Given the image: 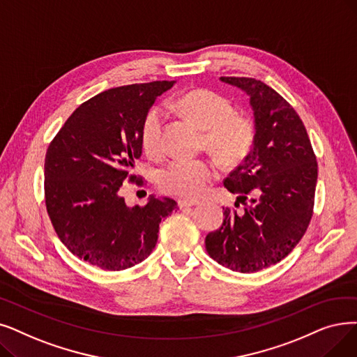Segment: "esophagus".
<instances>
[{"instance_id": "esophagus-1", "label": "esophagus", "mask_w": 357, "mask_h": 357, "mask_svg": "<svg viewBox=\"0 0 357 357\" xmlns=\"http://www.w3.org/2000/svg\"><path fill=\"white\" fill-rule=\"evenodd\" d=\"M178 204L181 208H187V207H194V206H198L199 201L197 199H179Z\"/></svg>"}]
</instances>
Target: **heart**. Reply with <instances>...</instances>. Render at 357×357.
Wrapping results in <instances>:
<instances>
[{
  "label": "heart",
  "instance_id": "obj_1",
  "mask_svg": "<svg viewBox=\"0 0 357 357\" xmlns=\"http://www.w3.org/2000/svg\"><path fill=\"white\" fill-rule=\"evenodd\" d=\"M178 109L195 126L206 131V143L227 160L242 158L254 137L251 122L234 115V106L227 99L210 90H192L176 100ZM166 114L160 106H153L142 123V146L150 156L163 153V126ZM215 176L214 166L207 160L176 159L159 172L163 191L192 198L199 195Z\"/></svg>",
  "mask_w": 357,
  "mask_h": 357
}]
</instances>
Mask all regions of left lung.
Returning a JSON list of instances; mask_svg holds the SVG:
<instances>
[{
  "mask_svg": "<svg viewBox=\"0 0 357 357\" xmlns=\"http://www.w3.org/2000/svg\"><path fill=\"white\" fill-rule=\"evenodd\" d=\"M220 82L250 98L255 134L250 153L225 179L227 191L243 199L245 211L226 208L222 227L206 238V250L231 271L255 273L286 258L305 235L318 165L303 122L274 89L248 77Z\"/></svg>",
  "mask_w": 357,
  "mask_h": 357,
  "instance_id": "left-lung-1",
  "label": "left lung"
}]
</instances>
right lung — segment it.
<instances>
[{
    "instance_id": "add662e5",
    "label": "right lung",
    "mask_w": 357,
    "mask_h": 357,
    "mask_svg": "<svg viewBox=\"0 0 357 357\" xmlns=\"http://www.w3.org/2000/svg\"><path fill=\"white\" fill-rule=\"evenodd\" d=\"M176 82L109 89L82 103L55 135L45 158V203L71 254L106 271L144 261L158 243L162 219L178 208L172 198L150 197L128 207L122 182L140 159L142 123Z\"/></svg>"
}]
</instances>
